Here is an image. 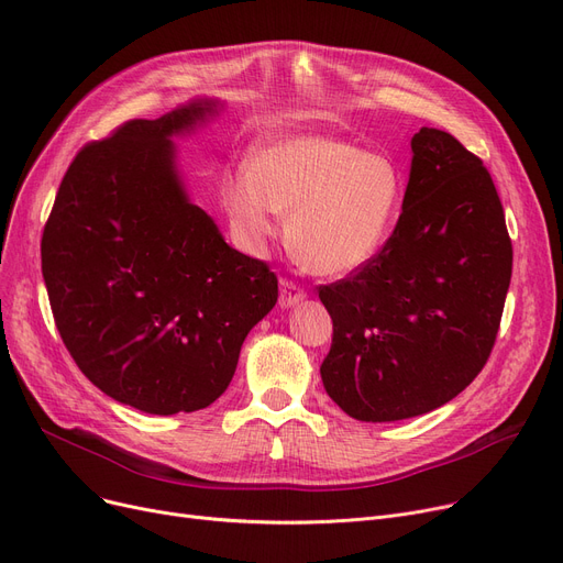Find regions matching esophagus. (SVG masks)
<instances>
[{"label": "esophagus", "instance_id": "34e87169", "mask_svg": "<svg viewBox=\"0 0 563 563\" xmlns=\"http://www.w3.org/2000/svg\"><path fill=\"white\" fill-rule=\"evenodd\" d=\"M303 299H306V291L301 289V285H297L294 280H289V278H280V299L278 301H280L283 308L297 306Z\"/></svg>", "mask_w": 563, "mask_h": 563}]
</instances>
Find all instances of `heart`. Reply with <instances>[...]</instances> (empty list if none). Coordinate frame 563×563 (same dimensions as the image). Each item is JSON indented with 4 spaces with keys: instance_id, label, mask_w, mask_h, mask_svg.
Segmentation results:
<instances>
[{
    "instance_id": "b5f03b06",
    "label": "heart",
    "mask_w": 563,
    "mask_h": 563,
    "mask_svg": "<svg viewBox=\"0 0 563 563\" xmlns=\"http://www.w3.org/2000/svg\"><path fill=\"white\" fill-rule=\"evenodd\" d=\"M404 183L383 155L329 136H287L264 145L253 166L223 183L230 221L251 251L278 236L289 212V242L317 274L356 272L386 242Z\"/></svg>"
}]
</instances>
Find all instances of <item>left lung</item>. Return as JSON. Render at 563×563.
Segmentation results:
<instances>
[{"label": "left lung", "mask_w": 563, "mask_h": 563, "mask_svg": "<svg viewBox=\"0 0 563 563\" xmlns=\"http://www.w3.org/2000/svg\"><path fill=\"white\" fill-rule=\"evenodd\" d=\"M399 221L361 269L319 299L333 342L319 372L361 422L422 416L484 369L505 310L514 249L484 162L452 134L422 128Z\"/></svg>", "instance_id": "left-lung-1"}]
</instances>
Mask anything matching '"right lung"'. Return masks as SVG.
Wrapping results in <instances>:
<instances>
[{
  "instance_id": "obj_1",
  "label": "right lung",
  "mask_w": 563,
  "mask_h": 563,
  "mask_svg": "<svg viewBox=\"0 0 563 563\" xmlns=\"http://www.w3.org/2000/svg\"><path fill=\"white\" fill-rule=\"evenodd\" d=\"M214 111L191 102L86 143L43 230V278L73 361L104 395L153 416L217 401L278 301L269 264L230 249L175 173L168 139Z\"/></svg>"
}]
</instances>
